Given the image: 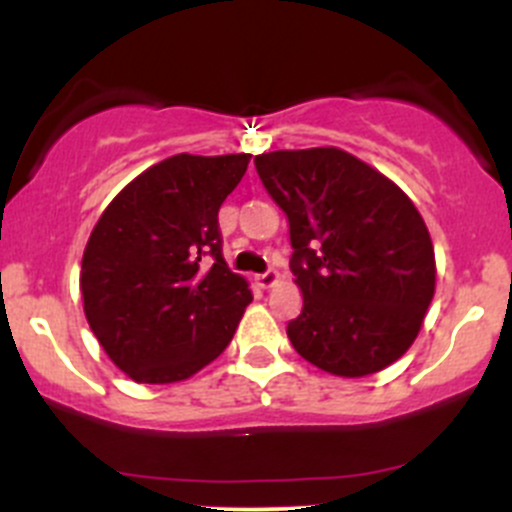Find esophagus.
I'll return each mask as SVG.
<instances>
[{
	"label": "esophagus",
	"instance_id": "esophagus-1",
	"mask_svg": "<svg viewBox=\"0 0 512 512\" xmlns=\"http://www.w3.org/2000/svg\"><path fill=\"white\" fill-rule=\"evenodd\" d=\"M277 280H280V275H277L275 270H267L265 275H257L255 277V285L260 287V289H270V287L277 285Z\"/></svg>",
	"mask_w": 512,
	"mask_h": 512
}]
</instances>
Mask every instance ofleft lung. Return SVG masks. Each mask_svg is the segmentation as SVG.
Wrapping results in <instances>:
<instances>
[{"instance_id":"obj_1","label":"left lung","mask_w":512,"mask_h":512,"mask_svg":"<svg viewBox=\"0 0 512 512\" xmlns=\"http://www.w3.org/2000/svg\"><path fill=\"white\" fill-rule=\"evenodd\" d=\"M255 168L289 223L297 354L344 379L401 359L436 292L433 242L409 195L334 146L262 153Z\"/></svg>"}]
</instances>
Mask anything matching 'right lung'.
Instances as JSON below:
<instances>
[{
	"mask_svg": "<svg viewBox=\"0 0 512 512\" xmlns=\"http://www.w3.org/2000/svg\"><path fill=\"white\" fill-rule=\"evenodd\" d=\"M250 153H178L143 170L108 203L86 242L81 297L108 359L138 384L198 374L230 344L252 292L227 270L218 210ZM213 254L205 271L199 262Z\"/></svg>",
	"mask_w": 512,
	"mask_h": 512,
	"instance_id": "right-lung-1",
	"label": "right lung"
}]
</instances>
